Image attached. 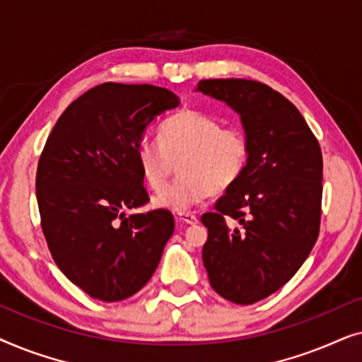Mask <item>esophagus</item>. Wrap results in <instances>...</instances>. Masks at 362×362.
<instances>
[{"label":"esophagus","instance_id":"1","mask_svg":"<svg viewBox=\"0 0 362 362\" xmlns=\"http://www.w3.org/2000/svg\"><path fill=\"white\" fill-rule=\"evenodd\" d=\"M180 221H182L185 222V224H197V216H194V214H191V212H181L180 214Z\"/></svg>","mask_w":362,"mask_h":362}]
</instances>
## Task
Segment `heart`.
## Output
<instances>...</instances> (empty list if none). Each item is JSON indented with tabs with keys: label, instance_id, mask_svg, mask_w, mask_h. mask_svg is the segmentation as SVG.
Returning a JSON list of instances; mask_svg holds the SVG:
<instances>
[{
	"label": "heart",
	"instance_id": "heart-1",
	"mask_svg": "<svg viewBox=\"0 0 362 362\" xmlns=\"http://www.w3.org/2000/svg\"><path fill=\"white\" fill-rule=\"evenodd\" d=\"M156 141L136 146V163L148 187L160 192L178 163L182 176L153 199L158 209L186 212L214 192H224L244 176L250 141L244 130L222 127L207 113L185 108L166 118Z\"/></svg>",
	"mask_w": 362,
	"mask_h": 362
}]
</instances>
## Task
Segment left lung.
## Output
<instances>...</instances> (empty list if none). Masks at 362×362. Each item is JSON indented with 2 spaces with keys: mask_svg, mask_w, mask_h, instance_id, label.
Here are the masks:
<instances>
[{
  "mask_svg": "<svg viewBox=\"0 0 362 362\" xmlns=\"http://www.w3.org/2000/svg\"><path fill=\"white\" fill-rule=\"evenodd\" d=\"M196 90L239 113L250 141L244 176L201 221L211 286L232 303L252 305L280 290L318 239L323 156L298 108L265 83L207 78Z\"/></svg>",
  "mask_w": 362,
  "mask_h": 362,
  "instance_id": "8db88e82",
  "label": "left lung"
}]
</instances>
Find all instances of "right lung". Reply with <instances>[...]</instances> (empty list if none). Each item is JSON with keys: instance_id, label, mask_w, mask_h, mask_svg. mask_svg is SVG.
<instances>
[{"instance_id": "add662e5", "label": "right lung", "mask_w": 362, "mask_h": 362, "mask_svg": "<svg viewBox=\"0 0 362 362\" xmlns=\"http://www.w3.org/2000/svg\"><path fill=\"white\" fill-rule=\"evenodd\" d=\"M177 105L168 88L102 83L66 108L44 145L36 175L44 237L62 274L92 298L140 291L175 232L170 211H125L150 201L136 163L143 133Z\"/></svg>"}]
</instances>
